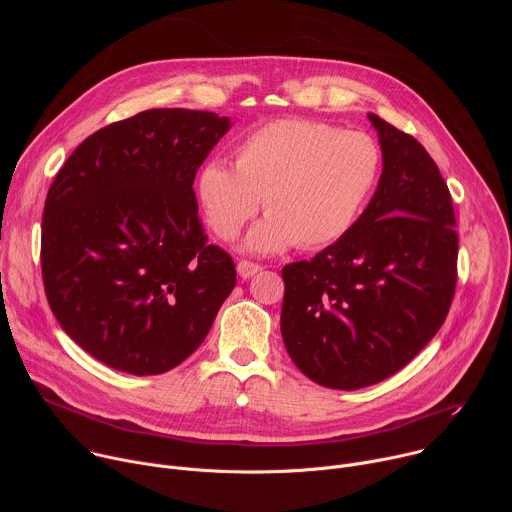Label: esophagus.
<instances>
[{
    "mask_svg": "<svg viewBox=\"0 0 512 512\" xmlns=\"http://www.w3.org/2000/svg\"><path fill=\"white\" fill-rule=\"evenodd\" d=\"M263 267L259 263H251V261H239L237 263V273L241 279H249L253 277L255 273H259Z\"/></svg>",
    "mask_w": 512,
    "mask_h": 512,
    "instance_id": "esophagus-1",
    "label": "esophagus"
}]
</instances>
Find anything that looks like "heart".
Here are the masks:
<instances>
[{
    "label": "heart",
    "instance_id": "obj_1",
    "mask_svg": "<svg viewBox=\"0 0 512 512\" xmlns=\"http://www.w3.org/2000/svg\"><path fill=\"white\" fill-rule=\"evenodd\" d=\"M381 156L360 131L312 119L271 121L233 152V168L212 160L196 178V196L218 239L231 241L259 212L267 214L247 237L251 253L291 245L322 249L342 239L367 204Z\"/></svg>",
    "mask_w": 512,
    "mask_h": 512
}]
</instances>
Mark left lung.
I'll use <instances>...</instances> for the list:
<instances>
[{
	"mask_svg": "<svg viewBox=\"0 0 512 512\" xmlns=\"http://www.w3.org/2000/svg\"><path fill=\"white\" fill-rule=\"evenodd\" d=\"M383 174L350 231L281 269L283 344L328 389L401 371L442 328L458 279L452 196L423 145L375 113Z\"/></svg>",
	"mask_w": 512,
	"mask_h": 512,
	"instance_id": "8db88e82",
	"label": "left lung"
}]
</instances>
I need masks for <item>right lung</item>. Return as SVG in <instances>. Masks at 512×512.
Here are the masks:
<instances>
[{
    "label": "right lung",
    "mask_w": 512,
    "mask_h": 512,
    "mask_svg": "<svg viewBox=\"0 0 512 512\" xmlns=\"http://www.w3.org/2000/svg\"><path fill=\"white\" fill-rule=\"evenodd\" d=\"M229 129L210 111H141L89 135L48 190L40 259L50 310L115 371L178 367L237 283L231 255L206 243L192 188Z\"/></svg>",
    "instance_id": "add662e5"
}]
</instances>
